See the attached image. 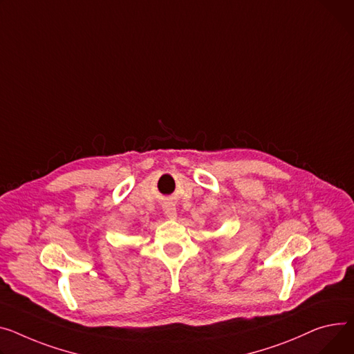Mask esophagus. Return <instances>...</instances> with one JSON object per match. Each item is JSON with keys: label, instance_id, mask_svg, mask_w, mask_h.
I'll return each instance as SVG.
<instances>
[{"label": "esophagus", "instance_id": "34e87169", "mask_svg": "<svg viewBox=\"0 0 354 354\" xmlns=\"http://www.w3.org/2000/svg\"><path fill=\"white\" fill-rule=\"evenodd\" d=\"M163 212L169 219H175L176 218V207L172 203H165L163 205Z\"/></svg>", "mask_w": 354, "mask_h": 354}]
</instances>
